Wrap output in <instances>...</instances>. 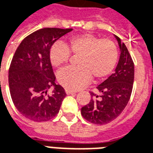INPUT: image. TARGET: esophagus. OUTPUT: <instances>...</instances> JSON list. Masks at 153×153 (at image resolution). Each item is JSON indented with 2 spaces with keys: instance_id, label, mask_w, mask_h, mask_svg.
<instances>
[{
  "instance_id": "1",
  "label": "esophagus",
  "mask_w": 153,
  "mask_h": 153,
  "mask_svg": "<svg viewBox=\"0 0 153 153\" xmlns=\"http://www.w3.org/2000/svg\"><path fill=\"white\" fill-rule=\"evenodd\" d=\"M65 93H66L67 95H70V94H74V93H75L76 92H75V91H73V90L66 89L65 90Z\"/></svg>"
}]
</instances>
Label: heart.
I'll return each instance as SVG.
<instances>
[{"instance_id":"1","label":"heart","mask_w":153,"mask_h":153,"mask_svg":"<svg viewBox=\"0 0 153 153\" xmlns=\"http://www.w3.org/2000/svg\"><path fill=\"white\" fill-rule=\"evenodd\" d=\"M78 57V67L65 69L58 74L59 83L69 90H78L96 80L106 79L118 62L119 51L110 38H100L92 33L71 36L65 44L55 42L49 50V59L54 67H60Z\"/></svg>"}]
</instances>
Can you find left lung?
I'll return each mask as SVG.
<instances>
[{"label":"left lung","mask_w":153,"mask_h":153,"mask_svg":"<svg viewBox=\"0 0 153 153\" xmlns=\"http://www.w3.org/2000/svg\"><path fill=\"white\" fill-rule=\"evenodd\" d=\"M120 48V56L115 73L97 87L100 95L90 92L91 100L81 108V115L95 125H106L120 115L131 96L134 65L127 47L115 36Z\"/></svg>","instance_id":"left-lung-1"}]
</instances>
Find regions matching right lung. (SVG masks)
I'll use <instances>...</instances> for the list:
<instances>
[{"mask_svg":"<svg viewBox=\"0 0 153 153\" xmlns=\"http://www.w3.org/2000/svg\"><path fill=\"white\" fill-rule=\"evenodd\" d=\"M72 30L41 28L27 36L15 51L9 69V87L14 105L26 118L47 121L59 112L66 93L55 83L49 50L56 41ZM52 86L53 91L48 94Z\"/></svg>","mask_w":153,"mask_h":153,"instance_id":"1","label":"right lung"}]
</instances>
